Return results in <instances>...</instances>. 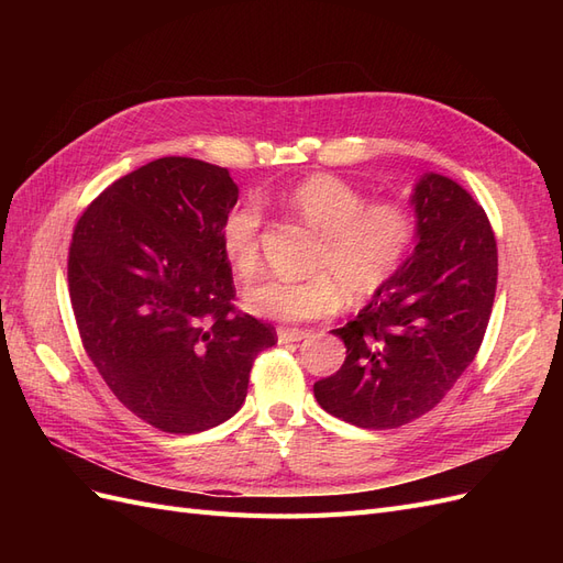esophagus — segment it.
<instances>
[{"label": "esophagus", "mask_w": 563, "mask_h": 563, "mask_svg": "<svg viewBox=\"0 0 563 563\" xmlns=\"http://www.w3.org/2000/svg\"><path fill=\"white\" fill-rule=\"evenodd\" d=\"M308 335L310 333L302 331V329H279L277 331L279 343H300V340H305Z\"/></svg>", "instance_id": "esophagus-1"}]
</instances>
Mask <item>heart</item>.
Here are the masks:
<instances>
[{
    "label": "heart",
    "mask_w": 563,
    "mask_h": 563,
    "mask_svg": "<svg viewBox=\"0 0 563 563\" xmlns=\"http://www.w3.org/2000/svg\"><path fill=\"white\" fill-rule=\"evenodd\" d=\"M319 234L312 269L305 279L267 277L246 288V310L275 321H312L340 310L345 291L354 300L380 294L399 275L418 240V216L401 199L366 197L335 176H310L286 195ZM220 249L236 275L261 265L263 209L255 199L234 203L220 220Z\"/></svg>",
    "instance_id": "obj_1"
}]
</instances>
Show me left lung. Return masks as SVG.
I'll return each mask as SVG.
<instances>
[{"instance_id": "1", "label": "left lung", "mask_w": 563, "mask_h": 563, "mask_svg": "<svg viewBox=\"0 0 563 563\" xmlns=\"http://www.w3.org/2000/svg\"><path fill=\"white\" fill-rule=\"evenodd\" d=\"M413 203L416 253L333 331L347 356L314 383L323 411L364 430H395L432 411L479 352L496 298V234L474 197L428 174Z\"/></svg>"}]
</instances>
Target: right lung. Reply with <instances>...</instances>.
<instances>
[{
	"mask_svg": "<svg viewBox=\"0 0 563 563\" xmlns=\"http://www.w3.org/2000/svg\"><path fill=\"white\" fill-rule=\"evenodd\" d=\"M240 190L228 168L162 157L114 180L79 216L67 286L81 345L112 395L168 434L240 411L272 323L234 305L220 220Z\"/></svg>",
	"mask_w": 563,
	"mask_h": 563,
	"instance_id": "right-lung-1",
	"label": "right lung"
}]
</instances>
